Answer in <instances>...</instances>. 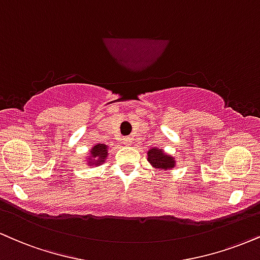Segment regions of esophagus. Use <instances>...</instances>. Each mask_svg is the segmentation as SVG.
I'll return each instance as SVG.
<instances>
[{"instance_id":"1","label":"esophagus","mask_w":260,"mask_h":260,"mask_svg":"<svg viewBox=\"0 0 260 260\" xmlns=\"http://www.w3.org/2000/svg\"><path fill=\"white\" fill-rule=\"evenodd\" d=\"M122 142H123V144H126V145H131V143H132V138H131V137H123Z\"/></svg>"}]
</instances>
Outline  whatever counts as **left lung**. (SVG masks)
Masks as SVG:
<instances>
[{
    "instance_id": "left-lung-1",
    "label": "left lung",
    "mask_w": 260,
    "mask_h": 260,
    "mask_svg": "<svg viewBox=\"0 0 260 260\" xmlns=\"http://www.w3.org/2000/svg\"><path fill=\"white\" fill-rule=\"evenodd\" d=\"M148 156H149L148 160L150 164L154 166L155 168H158V170H168V168H173L174 164H176L173 160V157L167 156L160 149L149 150Z\"/></svg>"
}]
</instances>
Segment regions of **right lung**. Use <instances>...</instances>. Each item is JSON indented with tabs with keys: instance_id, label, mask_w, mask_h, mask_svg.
Returning a JSON list of instances; mask_svg holds the SVG:
<instances>
[{
	"instance_id": "right-lung-1",
	"label": "right lung",
	"mask_w": 260,
	"mask_h": 260,
	"mask_svg": "<svg viewBox=\"0 0 260 260\" xmlns=\"http://www.w3.org/2000/svg\"><path fill=\"white\" fill-rule=\"evenodd\" d=\"M90 161L89 166H98L103 164L106 158V155H108V146L104 145V144H96V145L93 146L92 151H90Z\"/></svg>"
}]
</instances>
